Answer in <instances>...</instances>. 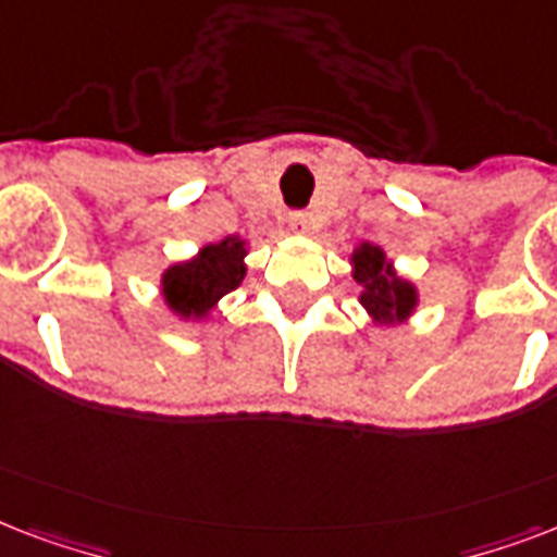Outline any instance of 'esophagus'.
I'll use <instances>...</instances> for the list:
<instances>
[{
  "instance_id": "34e87169",
  "label": "esophagus",
  "mask_w": 557,
  "mask_h": 557,
  "mask_svg": "<svg viewBox=\"0 0 557 557\" xmlns=\"http://www.w3.org/2000/svg\"><path fill=\"white\" fill-rule=\"evenodd\" d=\"M290 230L296 232V235H310V230H313V220H310V214H305V211H293Z\"/></svg>"
}]
</instances>
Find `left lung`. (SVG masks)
<instances>
[{
    "mask_svg": "<svg viewBox=\"0 0 557 557\" xmlns=\"http://www.w3.org/2000/svg\"><path fill=\"white\" fill-rule=\"evenodd\" d=\"M351 278L360 287V305L369 313L374 325L395 327L412 319L418 310V287L409 278L398 275L395 261L386 256V249L363 240L351 252Z\"/></svg>",
    "mask_w": 557,
    "mask_h": 557,
    "instance_id": "8db88e82",
    "label": "left lung"
}]
</instances>
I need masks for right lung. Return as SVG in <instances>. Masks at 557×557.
I'll return each instance as SVG.
<instances>
[{
    "label": "right lung",
    "instance_id": "obj_1",
    "mask_svg": "<svg viewBox=\"0 0 557 557\" xmlns=\"http://www.w3.org/2000/svg\"><path fill=\"white\" fill-rule=\"evenodd\" d=\"M249 244L240 235L206 244L197 256L165 267L159 275V293L165 308L183 322H209L226 293L238 290L247 275Z\"/></svg>",
    "mask_w": 557,
    "mask_h": 557
}]
</instances>
